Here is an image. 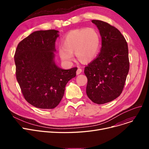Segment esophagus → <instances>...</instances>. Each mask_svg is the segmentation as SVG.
<instances>
[{
  "mask_svg": "<svg viewBox=\"0 0 149 149\" xmlns=\"http://www.w3.org/2000/svg\"><path fill=\"white\" fill-rule=\"evenodd\" d=\"M81 72H82V69H80V68H78V69L77 70V72H76L77 75H79V74H80Z\"/></svg>",
  "mask_w": 149,
  "mask_h": 149,
  "instance_id": "1",
  "label": "esophagus"
}]
</instances>
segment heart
<instances>
[{"instance_id":"obj_1","label":"heart","mask_w":149,"mask_h":149,"mask_svg":"<svg viewBox=\"0 0 149 149\" xmlns=\"http://www.w3.org/2000/svg\"><path fill=\"white\" fill-rule=\"evenodd\" d=\"M100 46V36L93 28L79 29L68 33L59 49L61 60L70 63L74 60L73 53L79 61L88 63L94 58Z\"/></svg>"}]
</instances>
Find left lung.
Here are the masks:
<instances>
[{
    "mask_svg": "<svg viewBox=\"0 0 149 149\" xmlns=\"http://www.w3.org/2000/svg\"><path fill=\"white\" fill-rule=\"evenodd\" d=\"M101 37V48L95 60L84 68L86 93L94 103L111 102L121 93L129 70V51L120 31L109 23L92 20Z\"/></svg>",
    "mask_w": 149,
    "mask_h": 149,
    "instance_id": "obj_1",
    "label": "left lung"
}]
</instances>
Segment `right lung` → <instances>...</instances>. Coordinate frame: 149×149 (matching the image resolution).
<instances>
[{"label":"right lung","instance_id":"obj_1","mask_svg":"<svg viewBox=\"0 0 149 149\" xmlns=\"http://www.w3.org/2000/svg\"><path fill=\"white\" fill-rule=\"evenodd\" d=\"M58 33L54 29L35 31L18 44L15 52V74L23 95L37 108L57 107L66 84L76 76L77 68L63 69L55 62Z\"/></svg>","mask_w":149,"mask_h":149}]
</instances>
